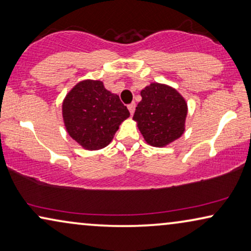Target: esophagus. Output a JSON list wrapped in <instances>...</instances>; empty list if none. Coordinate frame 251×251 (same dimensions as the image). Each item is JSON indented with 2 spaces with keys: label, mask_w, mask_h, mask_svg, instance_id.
<instances>
[{
  "label": "esophagus",
  "mask_w": 251,
  "mask_h": 251,
  "mask_svg": "<svg viewBox=\"0 0 251 251\" xmlns=\"http://www.w3.org/2000/svg\"><path fill=\"white\" fill-rule=\"evenodd\" d=\"M128 110L130 112V115L134 114V111H135V103H134V102H132V103L128 104Z\"/></svg>",
  "instance_id": "34e87169"
}]
</instances>
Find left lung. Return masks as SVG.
Wrapping results in <instances>:
<instances>
[{"label":"left lung","mask_w":251,"mask_h":251,"mask_svg":"<svg viewBox=\"0 0 251 251\" xmlns=\"http://www.w3.org/2000/svg\"><path fill=\"white\" fill-rule=\"evenodd\" d=\"M133 119L148 144L162 148L174 142L185 130L188 104L172 86L151 83L141 91Z\"/></svg>","instance_id":"1"}]
</instances>
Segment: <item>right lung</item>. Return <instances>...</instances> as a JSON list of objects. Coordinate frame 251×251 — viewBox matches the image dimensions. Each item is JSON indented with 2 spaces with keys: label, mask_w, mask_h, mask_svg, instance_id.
Wrapping results in <instances>:
<instances>
[{
  "label": "right lung",
  "mask_w": 251,
  "mask_h": 251,
  "mask_svg": "<svg viewBox=\"0 0 251 251\" xmlns=\"http://www.w3.org/2000/svg\"><path fill=\"white\" fill-rule=\"evenodd\" d=\"M66 129L86 150H99L114 139L129 111L117 94L105 89L101 80L77 83L62 102Z\"/></svg>",
  "instance_id": "right-lung-1"
}]
</instances>
